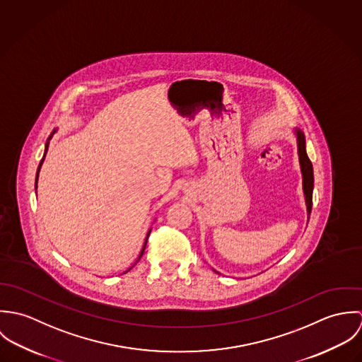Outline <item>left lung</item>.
I'll return each instance as SVG.
<instances>
[{
  "label": "left lung",
  "mask_w": 362,
  "mask_h": 362,
  "mask_svg": "<svg viewBox=\"0 0 362 362\" xmlns=\"http://www.w3.org/2000/svg\"><path fill=\"white\" fill-rule=\"evenodd\" d=\"M294 132H296V136H297L298 160H300V167H301V174H303V191H304L305 205H307V211H308V217H310V210H312V191H313V168H312L310 157H308L307 151H305V135H304V132L297 129V128L294 129Z\"/></svg>",
  "instance_id": "8db88e82"
}]
</instances>
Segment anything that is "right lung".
I'll use <instances>...</instances> for the list:
<instances>
[{
    "mask_svg": "<svg viewBox=\"0 0 362 362\" xmlns=\"http://www.w3.org/2000/svg\"><path fill=\"white\" fill-rule=\"evenodd\" d=\"M57 132V129H54L52 132V135L49 136V139H47V142H46V149H45V156H43V158H42V161H40V164H39V168H37V173H36V189H37V180H39V171H40V168H42V164H43V161H45V157H46V153H47V151H49V145H50V141H52V135ZM151 231H152V228L148 231V235H146V240H145V244H144V247H142V251H141V254H139V257L138 259L135 260V263L127 270V272H129L138 262H139V259L142 258V255H144V252H145V248H146V243H148V238H149V234H151ZM125 272V273H127Z\"/></svg>",
    "mask_w": 362,
    "mask_h": 362,
    "instance_id": "obj_1",
    "label": "right lung"
}]
</instances>
